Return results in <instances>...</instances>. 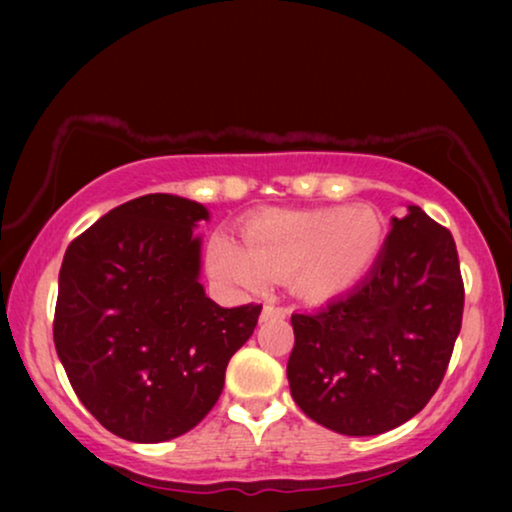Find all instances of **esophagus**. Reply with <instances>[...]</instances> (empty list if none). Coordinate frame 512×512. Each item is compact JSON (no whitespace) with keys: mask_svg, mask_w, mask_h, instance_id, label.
<instances>
[{"mask_svg":"<svg viewBox=\"0 0 512 512\" xmlns=\"http://www.w3.org/2000/svg\"><path fill=\"white\" fill-rule=\"evenodd\" d=\"M275 312H279V307H275V300H268V303L263 305L261 319H268V317H272V314H275Z\"/></svg>","mask_w":512,"mask_h":512,"instance_id":"1","label":"esophagus"}]
</instances>
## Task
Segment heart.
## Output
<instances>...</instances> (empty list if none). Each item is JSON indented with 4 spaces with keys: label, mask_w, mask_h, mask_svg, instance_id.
I'll use <instances>...</instances> for the list:
<instances>
[{
    "label": "heart",
    "mask_w": 512,
    "mask_h": 512,
    "mask_svg": "<svg viewBox=\"0 0 512 512\" xmlns=\"http://www.w3.org/2000/svg\"><path fill=\"white\" fill-rule=\"evenodd\" d=\"M244 247L226 235L209 242L216 275L247 291L293 277L307 300L340 296L370 270L382 249V221L370 207L277 209L242 228Z\"/></svg>",
    "instance_id": "b5f03b06"
}]
</instances>
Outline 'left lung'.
<instances>
[{"label": "left lung", "mask_w": 512, "mask_h": 512, "mask_svg": "<svg viewBox=\"0 0 512 512\" xmlns=\"http://www.w3.org/2000/svg\"><path fill=\"white\" fill-rule=\"evenodd\" d=\"M464 314L457 244L417 205L361 284L319 312L291 314L293 401L342 436H377L417 415L443 382Z\"/></svg>", "instance_id": "1"}]
</instances>
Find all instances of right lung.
Wrapping results in <instances>:
<instances>
[{
  "label": "right lung",
  "instance_id": "right-lung-1",
  "mask_svg": "<svg viewBox=\"0 0 512 512\" xmlns=\"http://www.w3.org/2000/svg\"><path fill=\"white\" fill-rule=\"evenodd\" d=\"M200 202L151 193L111 209L65 251L53 340L104 429L163 443L219 401L230 356L261 305L221 307L200 284Z\"/></svg>",
  "mask_w": 512,
  "mask_h": 512
}]
</instances>
